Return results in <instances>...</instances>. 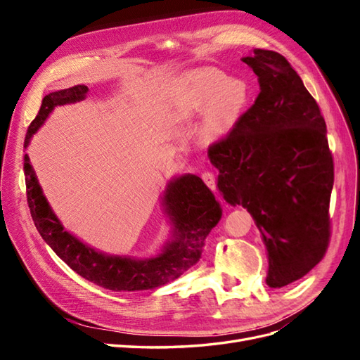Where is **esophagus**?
Wrapping results in <instances>:
<instances>
[{
	"label": "esophagus",
	"instance_id": "34e87169",
	"mask_svg": "<svg viewBox=\"0 0 360 360\" xmlns=\"http://www.w3.org/2000/svg\"><path fill=\"white\" fill-rule=\"evenodd\" d=\"M201 179L204 180V183L209 186L210 189H214L216 188V179H214V174L212 171H204L201 174Z\"/></svg>",
	"mask_w": 360,
	"mask_h": 360
}]
</instances>
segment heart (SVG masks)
Returning <instances> with one entry per match:
<instances>
[{
    "instance_id": "1",
    "label": "heart",
    "mask_w": 360,
    "mask_h": 360,
    "mask_svg": "<svg viewBox=\"0 0 360 360\" xmlns=\"http://www.w3.org/2000/svg\"><path fill=\"white\" fill-rule=\"evenodd\" d=\"M249 101V86L242 78H230L213 68L186 73L177 85V105L186 115L207 110L202 134L216 139L230 130Z\"/></svg>"
}]
</instances>
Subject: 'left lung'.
Instances as JSON below:
<instances>
[{
	"instance_id": "obj_1",
	"label": "left lung",
	"mask_w": 360,
	"mask_h": 360,
	"mask_svg": "<svg viewBox=\"0 0 360 360\" xmlns=\"http://www.w3.org/2000/svg\"><path fill=\"white\" fill-rule=\"evenodd\" d=\"M242 61L258 76L259 94L209 147V159L225 201L252 214L267 249L266 282L281 288L328 250L333 158L320 108L287 58L254 49Z\"/></svg>"
}]
</instances>
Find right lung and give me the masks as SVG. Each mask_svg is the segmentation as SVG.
Returning a JSON list of instances; mask_svg holds the SVG:
<instances>
[{
	"instance_id": "1",
	"label": "right lung",
	"mask_w": 360,
	"mask_h": 360,
	"mask_svg": "<svg viewBox=\"0 0 360 360\" xmlns=\"http://www.w3.org/2000/svg\"><path fill=\"white\" fill-rule=\"evenodd\" d=\"M86 85L49 93L43 97L40 111L32 120L25 144L45 123L56 106L84 101ZM27 201L37 231L53 252L76 274L93 284L112 291L150 290L177 279L201 258L205 237L221 221L222 209L205 183L192 174H184L169 181L163 195V205L174 226L172 240L162 252L146 259L108 255L99 252L64 230L41 192L28 155L24 156Z\"/></svg>"
}]
</instances>
